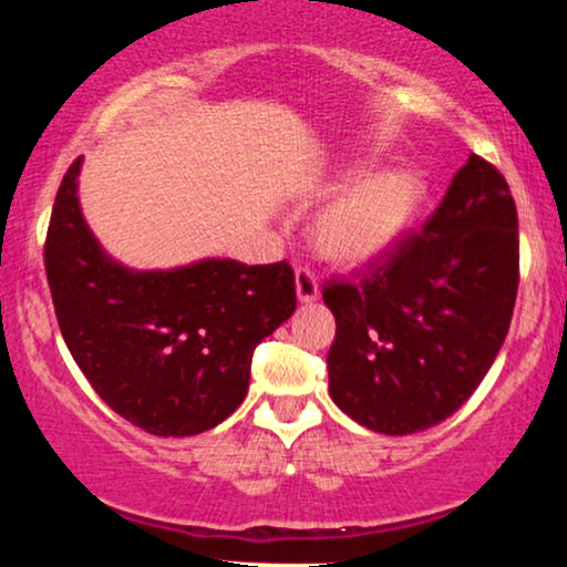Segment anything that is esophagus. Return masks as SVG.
Returning <instances> with one entry per match:
<instances>
[{"mask_svg": "<svg viewBox=\"0 0 567 567\" xmlns=\"http://www.w3.org/2000/svg\"><path fill=\"white\" fill-rule=\"evenodd\" d=\"M296 292L300 303H313L319 298V282H316V275L308 267L296 269Z\"/></svg>", "mask_w": 567, "mask_h": 567, "instance_id": "1", "label": "esophagus"}]
</instances>
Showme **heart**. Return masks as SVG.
<instances>
[{
	"mask_svg": "<svg viewBox=\"0 0 567 567\" xmlns=\"http://www.w3.org/2000/svg\"><path fill=\"white\" fill-rule=\"evenodd\" d=\"M354 171H344L350 181ZM422 184L412 171L391 168L352 181L316 215V251L334 264H362L386 251L412 223Z\"/></svg>",
	"mask_w": 567,
	"mask_h": 567,
	"instance_id": "1",
	"label": "heart"
}]
</instances>
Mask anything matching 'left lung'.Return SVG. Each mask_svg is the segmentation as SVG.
Returning <instances> with one entry per match:
<instances>
[{"instance_id":"left-lung-1","label":"left lung","mask_w":567,"mask_h":567,"mask_svg":"<svg viewBox=\"0 0 567 567\" xmlns=\"http://www.w3.org/2000/svg\"><path fill=\"white\" fill-rule=\"evenodd\" d=\"M516 292V202L503 173L470 155L417 233L360 275L323 282L337 319L331 399L383 435L437 425L485 379Z\"/></svg>"}]
</instances>
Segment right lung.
<instances>
[{
  "label": "right lung",
  "instance_id": "obj_1",
  "mask_svg": "<svg viewBox=\"0 0 567 567\" xmlns=\"http://www.w3.org/2000/svg\"><path fill=\"white\" fill-rule=\"evenodd\" d=\"M82 157L64 173L43 246L59 329L90 386L153 435L205 433L246 399L256 344L296 311L288 261L205 259L132 271L80 213Z\"/></svg>",
  "mask_w": 567,
  "mask_h": 567
}]
</instances>
